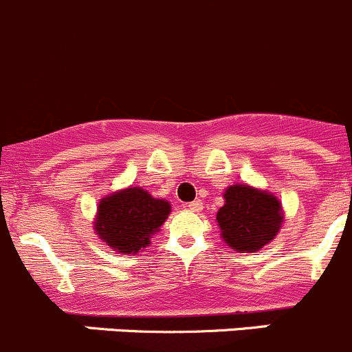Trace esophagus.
<instances>
[{
  "label": "esophagus",
  "instance_id": "esophagus-1",
  "mask_svg": "<svg viewBox=\"0 0 352 352\" xmlns=\"http://www.w3.org/2000/svg\"><path fill=\"white\" fill-rule=\"evenodd\" d=\"M185 209H188V211H193V212H199V211H202V202L193 201V202H190V204H185Z\"/></svg>",
  "mask_w": 352,
  "mask_h": 352
}]
</instances>
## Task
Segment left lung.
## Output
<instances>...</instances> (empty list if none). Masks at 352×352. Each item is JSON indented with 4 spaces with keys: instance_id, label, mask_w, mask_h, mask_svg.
Masks as SVG:
<instances>
[{
    "instance_id": "left-lung-1",
    "label": "left lung",
    "mask_w": 352,
    "mask_h": 352,
    "mask_svg": "<svg viewBox=\"0 0 352 352\" xmlns=\"http://www.w3.org/2000/svg\"><path fill=\"white\" fill-rule=\"evenodd\" d=\"M223 197L225 206L216 220L232 250L254 253L276 237L285 220L276 195L250 185H230Z\"/></svg>"
}]
</instances>
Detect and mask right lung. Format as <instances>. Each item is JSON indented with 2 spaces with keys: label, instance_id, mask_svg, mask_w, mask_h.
<instances>
[{
  "label": "right lung",
  "instance_id": "1",
  "mask_svg": "<svg viewBox=\"0 0 352 352\" xmlns=\"http://www.w3.org/2000/svg\"><path fill=\"white\" fill-rule=\"evenodd\" d=\"M169 212V202L151 197L141 186H131L101 199L94 228L106 246L134 254L150 244V235L162 227Z\"/></svg>",
  "mask_w": 352,
  "mask_h": 352
}]
</instances>
